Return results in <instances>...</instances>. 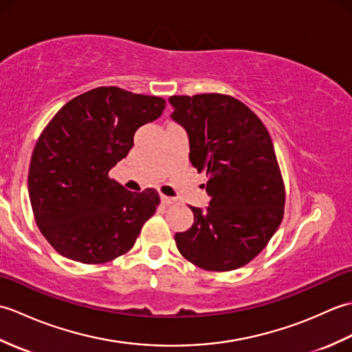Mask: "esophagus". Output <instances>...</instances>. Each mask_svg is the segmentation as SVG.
I'll return each instance as SVG.
<instances>
[{
    "mask_svg": "<svg viewBox=\"0 0 352 352\" xmlns=\"http://www.w3.org/2000/svg\"><path fill=\"white\" fill-rule=\"evenodd\" d=\"M160 201L163 206H169V204L175 203V198H170V197H166V195H163V193H160Z\"/></svg>",
    "mask_w": 352,
    "mask_h": 352,
    "instance_id": "esophagus-1",
    "label": "esophagus"
}]
</instances>
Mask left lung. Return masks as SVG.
Wrapping results in <instances>:
<instances>
[{"label":"left lung","instance_id":"1","mask_svg":"<svg viewBox=\"0 0 352 352\" xmlns=\"http://www.w3.org/2000/svg\"><path fill=\"white\" fill-rule=\"evenodd\" d=\"M172 119L189 136V162L206 170V210L175 234L182 256L206 271L226 272L258 256L280 227L286 190L272 139L242 101L223 94L174 95Z\"/></svg>","mask_w":352,"mask_h":352}]
</instances>
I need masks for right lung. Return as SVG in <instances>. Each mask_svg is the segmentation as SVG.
Segmentation results:
<instances>
[{
    "label": "right lung",
    "mask_w": 352,
    "mask_h": 352,
    "mask_svg": "<svg viewBox=\"0 0 352 352\" xmlns=\"http://www.w3.org/2000/svg\"><path fill=\"white\" fill-rule=\"evenodd\" d=\"M164 106L160 96L101 86L66 102L45 126L30 162L28 195L41 233L63 257L107 263L136 243L160 197L126 190L109 170Z\"/></svg>",
    "instance_id": "add662e5"
}]
</instances>
